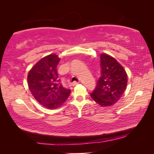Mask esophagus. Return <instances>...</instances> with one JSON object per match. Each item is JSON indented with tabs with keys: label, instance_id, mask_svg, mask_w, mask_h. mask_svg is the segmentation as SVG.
Masks as SVG:
<instances>
[{
	"label": "esophagus",
	"instance_id": "obj_1",
	"mask_svg": "<svg viewBox=\"0 0 154 154\" xmlns=\"http://www.w3.org/2000/svg\"><path fill=\"white\" fill-rule=\"evenodd\" d=\"M79 82H73L72 83V86H75V85H77L78 83H79Z\"/></svg>",
	"mask_w": 154,
	"mask_h": 154
}]
</instances>
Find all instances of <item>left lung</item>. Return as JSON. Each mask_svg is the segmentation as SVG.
I'll return each instance as SVG.
<instances>
[{"instance_id":"left-lung-1","label":"left lung","mask_w":154,"mask_h":154,"mask_svg":"<svg viewBox=\"0 0 154 154\" xmlns=\"http://www.w3.org/2000/svg\"><path fill=\"white\" fill-rule=\"evenodd\" d=\"M101 75L90 96L102 106L114 105L126 89L128 77L123 66L111 56L100 55Z\"/></svg>"}]
</instances>
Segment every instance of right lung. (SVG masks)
<instances>
[{
  "label": "right lung",
  "instance_id": "add662e5",
  "mask_svg": "<svg viewBox=\"0 0 154 154\" xmlns=\"http://www.w3.org/2000/svg\"><path fill=\"white\" fill-rule=\"evenodd\" d=\"M60 59L56 54L41 59L28 74L29 90L37 102L50 109L60 106L69 98L71 90L60 83L57 65Z\"/></svg>",
  "mask_w": 154,
  "mask_h": 154
}]
</instances>
